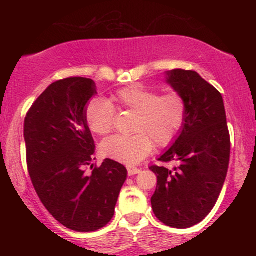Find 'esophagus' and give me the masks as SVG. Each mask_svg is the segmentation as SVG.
Listing matches in <instances>:
<instances>
[{
    "label": "esophagus",
    "instance_id": "obj_1",
    "mask_svg": "<svg viewBox=\"0 0 256 256\" xmlns=\"http://www.w3.org/2000/svg\"><path fill=\"white\" fill-rule=\"evenodd\" d=\"M140 172V168H137V167H132V166H128V176H134V174H138V173Z\"/></svg>",
    "mask_w": 256,
    "mask_h": 256
}]
</instances>
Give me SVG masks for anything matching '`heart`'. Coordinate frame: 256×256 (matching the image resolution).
<instances>
[{
    "mask_svg": "<svg viewBox=\"0 0 256 256\" xmlns=\"http://www.w3.org/2000/svg\"><path fill=\"white\" fill-rule=\"evenodd\" d=\"M136 113L132 120V134H114L101 143L106 158L134 165L150 154L154 143L158 146L171 144L183 128L188 114L186 101L180 94L158 95V91L142 85H131L116 91L108 101L91 100L85 108V119L94 134H110L114 128L116 110Z\"/></svg>",
    "mask_w": 256,
    "mask_h": 256,
    "instance_id": "heart-1",
    "label": "heart"
}]
</instances>
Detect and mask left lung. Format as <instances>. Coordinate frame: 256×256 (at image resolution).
I'll list each match as a JSON object with an SVG mask.
<instances>
[{
	"instance_id": "left-lung-1",
	"label": "left lung",
	"mask_w": 256,
	"mask_h": 256,
	"mask_svg": "<svg viewBox=\"0 0 256 256\" xmlns=\"http://www.w3.org/2000/svg\"><path fill=\"white\" fill-rule=\"evenodd\" d=\"M166 82L185 98L188 114L179 136L158 158L177 166L149 167L158 177L152 207L165 225L186 228L202 222L219 198L230 161V134L222 94L198 72L172 70Z\"/></svg>"
}]
</instances>
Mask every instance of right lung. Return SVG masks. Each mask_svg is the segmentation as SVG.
Here are the masks:
<instances>
[{
	"label": "right lung",
	"instance_id": "add662e5",
	"mask_svg": "<svg viewBox=\"0 0 256 256\" xmlns=\"http://www.w3.org/2000/svg\"><path fill=\"white\" fill-rule=\"evenodd\" d=\"M96 94L92 79L55 82L24 122L28 168L38 198L60 224L77 232L96 231L110 222L128 177L125 167L110 158L91 165L90 174L84 171L95 152L85 108Z\"/></svg>",
	"mask_w": 256,
	"mask_h": 256
}]
</instances>
